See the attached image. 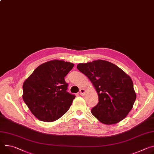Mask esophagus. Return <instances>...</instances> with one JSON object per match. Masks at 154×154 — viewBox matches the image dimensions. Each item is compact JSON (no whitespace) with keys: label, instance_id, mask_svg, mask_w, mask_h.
Segmentation results:
<instances>
[{"label":"esophagus","instance_id":"esophagus-1","mask_svg":"<svg viewBox=\"0 0 154 154\" xmlns=\"http://www.w3.org/2000/svg\"><path fill=\"white\" fill-rule=\"evenodd\" d=\"M85 91H86V90H85V88H81V89L80 90V93H80V94L81 96H83V95H84Z\"/></svg>","mask_w":154,"mask_h":154}]
</instances>
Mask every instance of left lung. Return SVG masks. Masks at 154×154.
Here are the masks:
<instances>
[{
    "label": "left lung",
    "mask_w": 154,
    "mask_h": 154,
    "mask_svg": "<svg viewBox=\"0 0 154 154\" xmlns=\"http://www.w3.org/2000/svg\"><path fill=\"white\" fill-rule=\"evenodd\" d=\"M90 80L99 102L92 114L104 124L112 125L124 119L133 108L136 98L130 77L113 63L98 60L77 66Z\"/></svg>",
    "instance_id": "8db88e82"
}]
</instances>
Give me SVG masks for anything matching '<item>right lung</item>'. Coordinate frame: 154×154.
Segmentation results:
<instances>
[{"label":"right lung","mask_w":154,"mask_h":154,"mask_svg":"<svg viewBox=\"0 0 154 154\" xmlns=\"http://www.w3.org/2000/svg\"><path fill=\"white\" fill-rule=\"evenodd\" d=\"M72 63L51 60L38 66L23 85V99L38 120L51 122L62 117L75 96L67 91L64 77L73 68Z\"/></svg>","instance_id":"add662e5"}]
</instances>
